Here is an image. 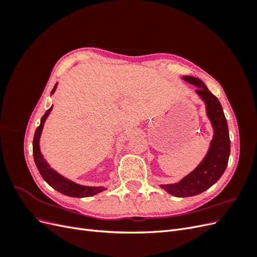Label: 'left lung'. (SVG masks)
<instances>
[{"label": "left lung", "instance_id": "8db88e82", "mask_svg": "<svg viewBox=\"0 0 257 257\" xmlns=\"http://www.w3.org/2000/svg\"><path fill=\"white\" fill-rule=\"evenodd\" d=\"M183 79L197 87L195 91L206 104L207 115L211 121L214 134L205 159L191 174L178 183L161 185L162 189L177 197L198 195L212 186L226 169L230 153L228 126L219 99L196 77L183 76Z\"/></svg>", "mask_w": 257, "mask_h": 257}]
</instances>
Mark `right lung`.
<instances>
[{
    "instance_id": "1",
    "label": "right lung",
    "mask_w": 257,
    "mask_h": 257,
    "mask_svg": "<svg viewBox=\"0 0 257 257\" xmlns=\"http://www.w3.org/2000/svg\"><path fill=\"white\" fill-rule=\"evenodd\" d=\"M57 85H58V83H56V85L53 87V89L51 91V94H53V92L56 91ZM52 108H53V106H51L43 115L40 126L36 128L34 138H33V157H34V162L36 164V167L38 169V172H40L41 176L43 177V179L46 182H47L50 186H52L54 190H57L58 192L64 194V195L71 196V197L93 196V195H95V194L106 190L105 188H102V186H85V185L77 184L71 180H68V179L58 174L56 170H53L49 166L48 163L46 162L45 159L43 158V155L40 150V138H41L44 123H45L46 119L48 118V115H49L50 111L52 110Z\"/></svg>"
}]
</instances>
